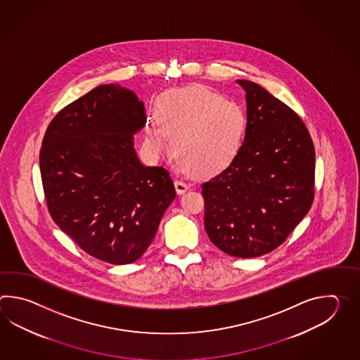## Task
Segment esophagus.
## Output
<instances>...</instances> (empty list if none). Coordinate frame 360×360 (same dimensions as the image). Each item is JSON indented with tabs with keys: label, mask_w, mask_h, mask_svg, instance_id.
Here are the masks:
<instances>
[{
	"label": "esophagus",
	"mask_w": 360,
	"mask_h": 360,
	"mask_svg": "<svg viewBox=\"0 0 360 360\" xmlns=\"http://www.w3.org/2000/svg\"><path fill=\"white\" fill-rule=\"evenodd\" d=\"M175 188H176L177 194H184L185 191L189 189V185L185 183L184 180H176L175 181Z\"/></svg>",
	"instance_id": "esophagus-1"
}]
</instances>
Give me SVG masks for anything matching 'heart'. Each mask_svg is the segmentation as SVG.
Instances as JSON below:
<instances>
[{
  "instance_id": "obj_1",
  "label": "heart",
  "mask_w": 360,
  "mask_h": 360,
  "mask_svg": "<svg viewBox=\"0 0 360 360\" xmlns=\"http://www.w3.org/2000/svg\"><path fill=\"white\" fill-rule=\"evenodd\" d=\"M157 121L144 129L146 150L161 154L167 149V136L174 138L179 161L198 174L226 169L245 140L242 108L200 86L165 92L157 103Z\"/></svg>"
}]
</instances>
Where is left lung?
Segmentation results:
<instances>
[{"label":"left lung","instance_id":"1","mask_svg":"<svg viewBox=\"0 0 360 360\" xmlns=\"http://www.w3.org/2000/svg\"><path fill=\"white\" fill-rule=\"evenodd\" d=\"M237 84L245 92V140L237 158L202 184L205 228L222 252L252 259L282 245L309 212L315 150L291 108L260 84Z\"/></svg>","mask_w":360,"mask_h":360}]
</instances>
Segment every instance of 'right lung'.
Wrapping results in <instances>:
<instances>
[{"instance_id":"obj_1","label":"right lung","mask_w":360,"mask_h":360,"mask_svg":"<svg viewBox=\"0 0 360 360\" xmlns=\"http://www.w3.org/2000/svg\"><path fill=\"white\" fill-rule=\"evenodd\" d=\"M146 107L121 84H101L47 127L39 169L55 224L84 252L113 265L141 257L176 197L169 174L146 167L134 135Z\"/></svg>"}]
</instances>
